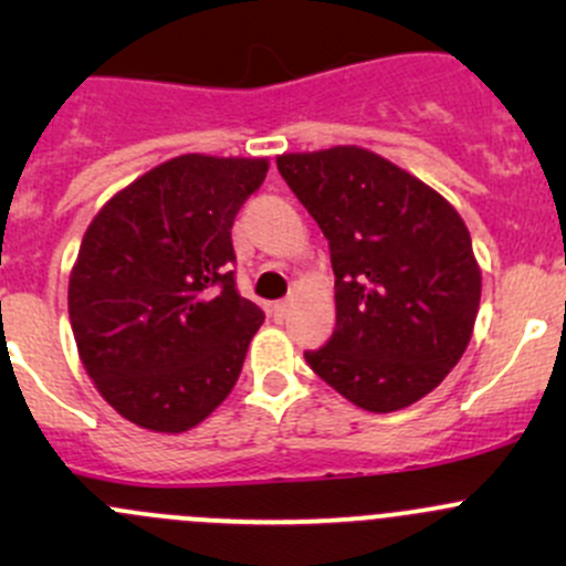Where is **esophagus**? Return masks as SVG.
Listing matches in <instances>:
<instances>
[{
	"label": "esophagus",
	"instance_id": "34e87169",
	"mask_svg": "<svg viewBox=\"0 0 566 566\" xmlns=\"http://www.w3.org/2000/svg\"><path fill=\"white\" fill-rule=\"evenodd\" d=\"M293 295H287V298H282V301H276V304H273V315H276V317H282L284 315V312H287L290 310V306H293Z\"/></svg>",
	"mask_w": 566,
	"mask_h": 566
}]
</instances>
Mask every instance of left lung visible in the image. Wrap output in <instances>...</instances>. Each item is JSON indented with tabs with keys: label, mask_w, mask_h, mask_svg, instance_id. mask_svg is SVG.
Returning a JSON list of instances; mask_svg holds the SVG:
<instances>
[{
	"label": "left lung",
	"mask_w": 566,
	"mask_h": 566,
	"mask_svg": "<svg viewBox=\"0 0 566 566\" xmlns=\"http://www.w3.org/2000/svg\"><path fill=\"white\" fill-rule=\"evenodd\" d=\"M276 167L323 230L336 276L334 336L306 364L358 408H408L471 342L482 273L460 213L361 147L290 153Z\"/></svg>",
	"instance_id": "left-lung-1"
}]
</instances>
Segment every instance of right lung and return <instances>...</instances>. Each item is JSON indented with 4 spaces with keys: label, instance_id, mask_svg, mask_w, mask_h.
<instances>
[{
    "label": "right lung",
    "instance_id": "right-lung-1",
    "mask_svg": "<svg viewBox=\"0 0 566 566\" xmlns=\"http://www.w3.org/2000/svg\"><path fill=\"white\" fill-rule=\"evenodd\" d=\"M262 158L180 156L112 197L67 287L73 336L104 399L134 424L182 432L241 375L262 310L238 293L232 224Z\"/></svg>",
    "mask_w": 566,
    "mask_h": 566
}]
</instances>
